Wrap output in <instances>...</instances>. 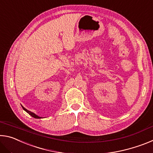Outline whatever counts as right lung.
<instances>
[{"instance_id":"1","label":"right lung","mask_w":153,"mask_h":153,"mask_svg":"<svg viewBox=\"0 0 153 153\" xmlns=\"http://www.w3.org/2000/svg\"><path fill=\"white\" fill-rule=\"evenodd\" d=\"M22 108H24V110L25 111H26V112L27 113H29L30 115L32 116V117H34V118H36V119H40V118H42L41 117H39V116H38L37 115H36L35 113H32V112H31V111H28V110H27L26 108H24V107H23V106L22 105Z\"/></svg>"}]
</instances>
